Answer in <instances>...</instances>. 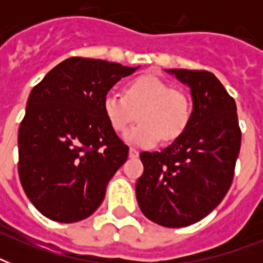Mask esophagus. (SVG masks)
<instances>
[{
	"instance_id": "esophagus-1",
	"label": "esophagus",
	"mask_w": 263,
	"mask_h": 263,
	"mask_svg": "<svg viewBox=\"0 0 263 263\" xmlns=\"http://www.w3.org/2000/svg\"><path fill=\"white\" fill-rule=\"evenodd\" d=\"M129 157H131V158H138V157H139V152H138L136 148L131 147L129 148Z\"/></svg>"
}]
</instances>
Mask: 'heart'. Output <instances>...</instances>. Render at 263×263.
Segmentation results:
<instances>
[{
  "mask_svg": "<svg viewBox=\"0 0 263 263\" xmlns=\"http://www.w3.org/2000/svg\"><path fill=\"white\" fill-rule=\"evenodd\" d=\"M103 113L116 132H123L135 120L140 123L125 132L129 143L150 147L160 140H175L187 129L192 115L191 99L183 90L156 76H140L128 83L124 94L107 91Z\"/></svg>",
  "mask_w": 263,
  "mask_h": 263,
  "instance_id": "b5f03b06",
  "label": "heart"
}]
</instances>
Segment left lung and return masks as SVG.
Here are the masks:
<instances>
[{"mask_svg": "<svg viewBox=\"0 0 263 263\" xmlns=\"http://www.w3.org/2000/svg\"><path fill=\"white\" fill-rule=\"evenodd\" d=\"M168 72L191 90V120L169 147L140 153L144 171L136 183V199L148 220L181 228L204 218L227 195L241 131L235 99L212 72Z\"/></svg>", "mask_w": 263, "mask_h": 263, "instance_id": "1", "label": "left lung"}]
</instances>
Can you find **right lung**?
<instances>
[{"label": "right lung", "mask_w": 263, "mask_h": 263, "mask_svg": "<svg viewBox=\"0 0 263 263\" xmlns=\"http://www.w3.org/2000/svg\"><path fill=\"white\" fill-rule=\"evenodd\" d=\"M136 68L71 57L31 91L18 128V177L43 216L57 222L84 220L99 208L106 185L127 161L102 101Z\"/></svg>", "instance_id": "right-lung-1"}]
</instances>
